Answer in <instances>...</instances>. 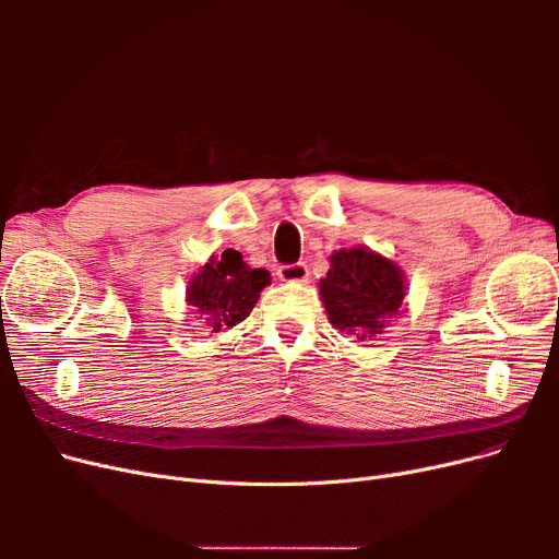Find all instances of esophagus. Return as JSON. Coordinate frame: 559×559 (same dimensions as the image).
<instances>
[{"label": "esophagus", "mask_w": 559, "mask_h": 559, "mask_svg": "<svg viewBox=\"0 0 559 559\" xmlns=\"http://www.w3.org/2000/svg\"><path fill=\"white\" fill-rule=\"evenodd\" d=\"M308 275H310V270H308V265L302 263V261H298V263H284V265H280L277 267V277L282 280V282H308Z\"/></svg>", "instance_id": "esophagus-1"}]
</instances>
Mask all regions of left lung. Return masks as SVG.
Masks as SVG:
<instances>
[{"label":"left lung","mask_w":559,"mask_h":559,"mask_svg":"<svg viewBox=\"0 0 559 559\" xmlns=\"http://www.w3.org/2000/svg\"><path fill=\"white\" fill-rule=\"evenodd\" d=\"M319 294L335 329L354 341H370L401 310L405 284L392 261L354 247L333 253L331 270L319 282Z\"/></svg>","instance_id":"left-lung-1"}]
</instances>
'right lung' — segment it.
I'll list each match as a JSON object with an SVG mask.
<instances>
[{
	"mask_svg": "<svg viewBox=\"0 0 559 559\" xmlns=\"http://www.w3.org/2000/svg\"><path fill=\"white\" fill-rule=\"evenodd\" d=\"M267 282V270L249 267L240 251L226 249L222 257H212L202 265L189 284L186 300L198 308L205 329L218 333L235 326L251 312Z\"/></svg>",
	"mask_w": 559,
	"mask_h": 559,
	"instance_id": "1",
	"label": "right lung"
}]
</instances>
